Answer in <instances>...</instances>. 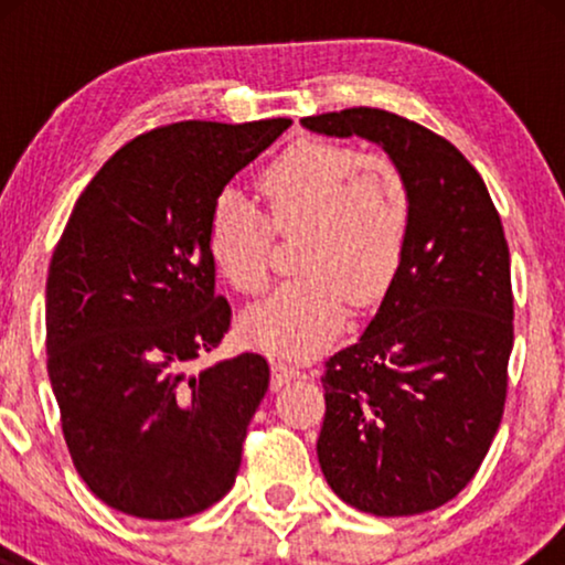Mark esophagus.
Returning a JSON list of instances; mask_svg holds the SVG:
<instances>
[{"mask_svg": "<svg viewBox=\"0 0 565 565\" xmlns=\"http://www.w3.org/2000/svg\"><path fill=\"white\" fill-rule=\"evenodd\" d=\"M300 375L298 365H292V362H285V360H273V388H282V385H288L290 381H296Z\"/></svg>", "mask_w": 565, "mask_h": 565, "instance_id": "obj_1", "label": "esophagus"}]
</instances>
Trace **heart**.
<instances>
[{
	"label": "heart",
	"instance_id": "heart-1",
	"mask_svg": "<svg viewBox=\"0 0 565 565\" xmlns=\"http://www.w3.org/2000/svg\"><path fill=\"white\" fill-rule=\"evenodd\" d=\"M267 218L242 192L223 190L207 215V254L238 292L269 280L275 234L298 236L296 280L244 313V337L262 350L308 354L344 327L350 298L370 306L404 259L414 200L385 153L342 141H300L257 177Z\"/></svg>",
	"mask_w": 565,
	"mask_h": 565
}]
</instances>
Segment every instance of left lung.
<instances>
[{"label":"left lung","instance_id":"left-lung-1","mask_svg":"<svg viewBox=\"0 0 565 565\" xmlns=\"http://www.w3.org/2000/svg\"><path fill=\"white\" fill-rule=\"evenodd\" d=\"M300 122L381 143L414 200L375 319L323 362L321 470L360 512H429L466 489L504 414L514 344L504 226L476 167L435 130L377 107Z\"/></svg>","mask_w":565,"mask_h":565}]
</instances>
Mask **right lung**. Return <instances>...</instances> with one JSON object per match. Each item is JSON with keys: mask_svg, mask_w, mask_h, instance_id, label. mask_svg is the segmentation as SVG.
<instances>
[{"mask_svg": "<svg viewBox=\"0 0 565 565\" xmlns=\"http://www.w3.org/2000/svg\"><path fill=\"white\" fill-rule=\"evenodd\" d=\"M292 120H182L120 146L76 200L45 282V352L61 429L92 493L141 520L226 497L269 385L257 352L184 373L221 344L207 215Z\"/></svg>", "mask_w": 565, "mask_h": 565, "instance_id": "right-lung-1", "label": "right lung"}]
</instances>
